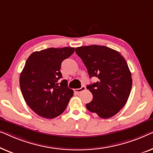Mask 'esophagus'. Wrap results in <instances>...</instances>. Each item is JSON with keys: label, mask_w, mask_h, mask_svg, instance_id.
Returning <instances> with one entry per match:
<instances>
[{"label": "esophagus", "mask_w": 153, "mask_h": 153, "mask_svg": "<svg viewBox=\"0 0 153 153\" xmlns=\"http://www.w3.org/2000/svg\"><path fill=\"white\" fill-rule=\"evenodd\" d=\"M85 89H86V87H85V86H82V87L80 89H75L74 92H75V93H76V94H79L80 92L85 91Z\"/></svg>", "instance_id": "34e87169"}]
</instances>
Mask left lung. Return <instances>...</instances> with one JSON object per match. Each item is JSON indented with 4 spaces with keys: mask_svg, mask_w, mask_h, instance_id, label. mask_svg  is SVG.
<instances>
[{
    "mask_svg": "<svg viewBox=\"0 0 153 153\" xmlns=\"http://www.w3.org/2000/svg\"><path fill=\"white\" fill-rule=\"evenodd\" d=\"M76 53L89 77L99 79L87 87L93 99L86 107L102 119L112 117L126 104L132 89V75L126 59L119 52L105 46L77 47Z\"/></svg>",
    "mask_w": 153,
    "mask_h": 153,
    "instance_id": "8db88e82",
    "label": "left lung"
}]
</instances>
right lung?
Instances as JSON below:
<instances>
[{
	"label": "right lung",
	"instance_id": "add662e5",
	"mask_svg": "<svg viewBox=\"0 0 153 153\" xmlns=\"http://www.w3.org/2000/svg\"><path fill=\"white\" fill-rule=\"evenodd\" d=\"M74 51L72 47L49 48L33 53L26 60L19 78L21 91L27 105L40 117L59 116L74 96L67 80L60 79V68Z\"/></svg>",
	"mask_w": 153,
	"mask_h": 153
}]
</instances>
